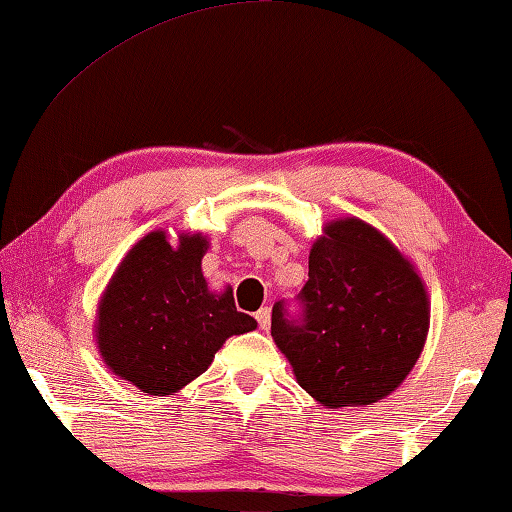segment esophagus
Listing matches in <instances>:
<instances>
[{
	"label": "esophagus",
	"instance_id": "1",
	"mask_svg": "<svg viewBox=\"0 0 512 512\" xmlns=\"http://www.w3.org/2000/svg\"><path fill=\"white\" fill-rule=\"evenodd\" d=\"M255 318H257V323H259V327L264 329V332H266L268 327H271V309H268V307L259 309L257 314H255Z\"/></svg>",
	"mask_w": 512,
	"mask_h": 512
}]
</instances>
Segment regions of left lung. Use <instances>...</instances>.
<instances>
[{
	"label": "left lung",
	"instance_id": "obj_1",
	"mask_svg": "<svg viewBox=\"0 0 512 512\" xmlns=\"http://www.w3.org/2000/svg\"><path fill=\"white\" fill-rule=\"evenodd\" d=\"M300 300V325L289 323L277 302L271 336L298 384L325 409L384 400L427 343L431 307L418 268L357 216L323 225Z\"/></svg>",
	"mask_w": 512,
	"mask_h": 512
}]
</instances>
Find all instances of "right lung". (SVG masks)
I'll return each mask as SVG.
<instances>
[{
    "label": "right lung",
    "instance_id": "add662e5",
    "mask_svg": "<svg viewBox=\"0 0 512 512\" xmlns=\"http://www.w3.org/2000/svg\"><path fill=\"white\" fill-rule=\"evenodd\" d=\"M210 239L203 232L144 235L103 289L94 341L101 361L142 393L167 397L201 377L221 345L257 329L235 307L232 289L212 291L203 275Z\"/></svg>",
    "mask_w": 512,
    "mask_h": 512
}]
</instances>
